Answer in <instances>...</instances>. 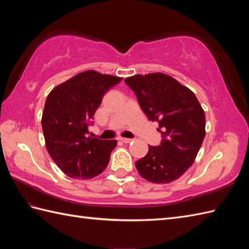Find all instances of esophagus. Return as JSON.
Segmentation results:
<instances>
[{
	"mask_svg": "<svg viewBox=\"0 0 249 249\" xmlns=\"http://www.w3.org/2000/svg\"><path fill=\"white\" fill-rule=\"evenodd\" d=\"M120 140L122 142H124V143H129V142L133 141V139H129V138H120Z\"/></svg>",
	"mask_w": 249,
	"mask_h": 249,
	"instance_id": "obj_1",
	"label": "esophagus"
}]
</instances>
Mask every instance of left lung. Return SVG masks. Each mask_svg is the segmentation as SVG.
I'll list each match as a JSON object with an SVG mask.
<instances>
[{"label":"left lung","instance_id":"left-lung-1","mask_svg":"<svg viewBox=\"0 0 249 249\" xmlns=\"http://www.w3.org/2000/svg\"><path fill=\"white\" fill-rule=\"evenodd\" d=\"M147 119L157 122L162 135L160 146L149 145L136 161L146 181L167 184L181 178L193 165L205 136V114L193 91L161 72L125 79Z\"/></svg>","mask_w":249,"mask_h":249}]
</instances>
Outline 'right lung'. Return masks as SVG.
<instances>
[{
	"label": "right lung",
	"mask_w": 249,
	"mask_h": 249,
	"mask_svg": "<svg viewBox=\"0 0 249 249\" xmlns=\"http://www.w3.org/2000/svg\"><path fill=\"white\" fill-rule=\"evenodd\" d=\"M122 78L87 71L55 87L46 99L41 126L46 147L66 176L88 179L108 166L116 140L88 136V126L104 94Z\"/></svg>",
	"instance_id": "add662e5"
}]
</instances>
